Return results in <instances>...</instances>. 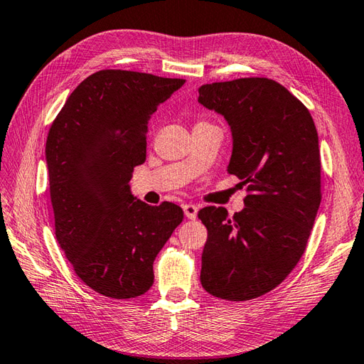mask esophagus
Returning <instances> with one entry per match:
<instances>
[{
  "label": "esophagus",
  "instance_id": "obj_1",
  "mask_svg": "<svg viewBox=\"0 0 364 364\" xmlns=\"http://www.w3.org/2000/svg\"><path fill=\"white\" fill-rule=\"evenodd\" d=\"M183 210H184V215L191 218V220H196L197 218L198 208L196 205H183Z\"/></svg>",
  "mask_w": 364,
  "mask_h": 364
}]
</instances>
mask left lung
Here are the masks:
<instances>
[{"instance_id":"obj_1","label":"left lung","mask_w":364,"mask_h":364,"mask_svg":"<svg viewBox=\"0 0 364 364\" xmlns=\"http://www.w3.org/2000/svg\"><path fill=\"white\" fill-rule=\"evenodd\" d=\"M198 102L222 114L232 133L228 173L247 186L245 208L198 213L208 240L200 281L215 298L250 301L281 284L307 247L321 203V159L314 119L272 79L206 83Z\"/></svg>"}]
</instances>
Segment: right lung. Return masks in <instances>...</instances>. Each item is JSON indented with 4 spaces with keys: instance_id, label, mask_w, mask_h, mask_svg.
Here are the masks:
<instances>
[{
    "instance_id": "1",
    "label": "right lung",
    "mask_w": 364,
    "mask_h": 364,
    "mask_svg": "<svg viewBox=\"0 0 364 364\" xmlns=\"http://www.w3.org/2000/svg\"><path fill=\"white\" fill-rule=\"evenodd\" d=\"M184 79L102 70L79 83L46 139L55 237L75 274L113 299L141 296L154 260L183 209L149 206L130 192L133 167L146 161L151 114Z\"/></svg>"
}]
</instances>
